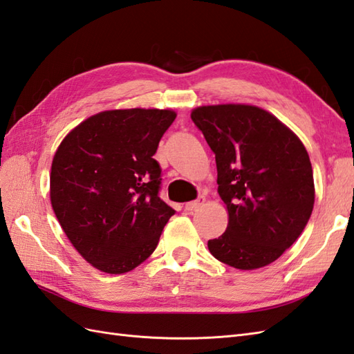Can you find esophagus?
<instances>
[{
    "mask_svg": "<svg viewBox=\"0 0 354 354\" xmlns=\"http://www.w3.org/2000/svg\"><path fill=\"white\" fill-rule=\"evenodd\" d=\"M203 203H205V196H199L196 201L187 202L185 203V209L187 211H196V209H199Z\"/></svg>",
    "mask_w": 354,
    "mask_h": 354,
    "instance_id": "34e87169",
    "label": "esophagus"
}]
</instances>
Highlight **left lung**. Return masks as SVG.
Masks as SVG:
<instances>
[{"label": "left lung", "instance_id": "obj_1", "mask_svg": "<svg viewBox=\"0 0 354 354\" xmlns=\"http://www.w3.org/2000/svg\"><path fill=\"white\" fill-rule=\"evenodd\" d=\"M194 125L216 153L226 232L208 241L212 257L238 270L276 261L297 240L314 209L306 147L273 114L254 105L197 106Z\"/></svg>", "mask_w": 354, "mask_h": 354}]
</instances>
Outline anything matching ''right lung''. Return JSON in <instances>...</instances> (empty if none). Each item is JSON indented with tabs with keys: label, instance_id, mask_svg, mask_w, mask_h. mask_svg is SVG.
I'll list each match as a JSON object with an SVG mask.
<instances>
[{
	"label": "right lung",
	"instance_id": "right-lung-1",
	"mask_svg": "<svg viewBox=\"0 0 354 354\" xmlns=\"http://www.w3.org/2000/svg\"><path fill=\"white\" fill-rule=\"evenodd\" d=\"M175 118L157 109L97 113L54 155L55 217L81 257L104 273H127L149 258L175 214L158 196L161 167L153 158Z\"/></svg>",
	"mask_w": 354,
	"mask_h": 354
}]
</instances>
